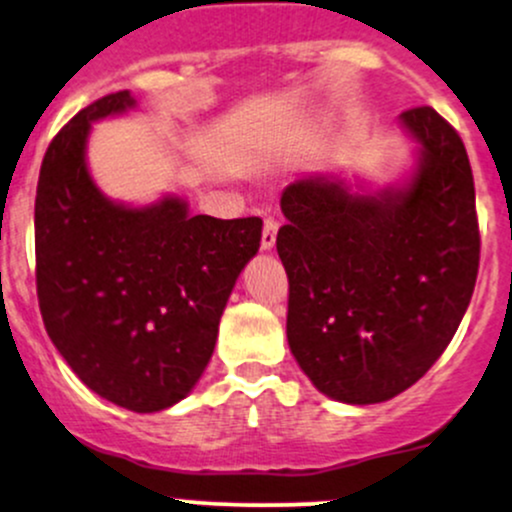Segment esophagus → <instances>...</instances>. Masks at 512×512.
Here are the masks:
<instances>
[{
  "label": "esophagus",
  "mask_w": 512,
  "mask_h": 512,
  "mask_svg": "<svg viewBox=\"0 0 512 512\" xmlns=\"http://www.w3.org/2000/svg\"><path fill=\"white\" fill-rule=\"evenodd\" d=\"M277 230L279 223L274 218H265V228H262V250H272L277 243Z\"/></svg>",
  "instance_id": "1"
}]
</instances>
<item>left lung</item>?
Returning a JSON list of instances; mask_svg holds the SVG:
<instances>
[{"instance_id": "obj_1", "label": "left lung", "mask_w": 512, "mask_h": 512, "mask_svg": "<svg viewBox=\"0 0 512 512\" xmlns=\"http://www.w3.org/2000/svg\"><path fill=\"white\" fill-rule=\"evenodd\" d=\"M401 123L420 143L403 189L352 192L340 179L308 177L282 194L289 347L320 393L355 406L389 401L428 372L479 274L462 138L432 106L403 111Z\"/></svg>"}]
</instances>
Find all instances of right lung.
I'll list each match as a JSON object with an SVG mask.
<instances>
[{"instance_id":"add662e5","label":"right lung","mask_w":512,"mask_h":512,"mask_svg":"<svg viewBox=\"0 0 512 512\" xmlns=\"http://www.w3.org/2000/svg\"><path fill=\"white\" fill-rule=\"evenodd\" d=\"M133 104L128 89L106 94L50 140L36 189V291L72 372L116 406L155 413L204 374L262 218L192 216L177 196L143 209L106 199L84 160L89 128Z\"/></svg>"}]
</instances>
